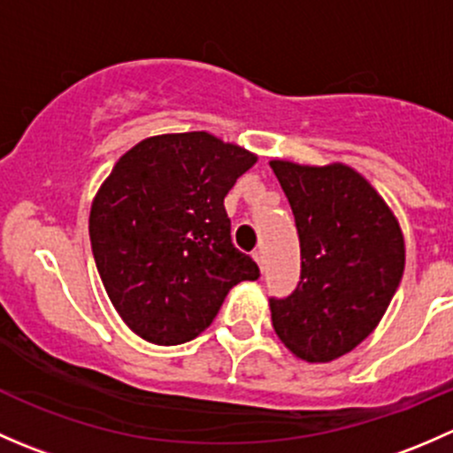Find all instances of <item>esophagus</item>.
<instances>
[{"instance_id": "34e87169", "label": "esophagus", "mask_w": 453, "mask_h": 453, "mask_svg": "<svg viewBox=\"0 0 453 453\" xmlns=\"http://www.w3.org/2000/svg\"><path fill=\"white\" fill-rule=\"evenodd\" d=\"M252 256H254V260H256V263H258V267L263 269V267H265V258H263V252H260V250H254Z\"/></svg>"}]
</instances>
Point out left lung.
Listing matches in <instances>:
<instances>
[{
	"label": "left lung",
	"instance_id": "obj_1",
	"mask_svg": "<svg viewBox=\"0 0 453 453\" xmlns=\"http://www.w3.org/2000/svg\"><path fill=\"white\" fill-rule=\"evenodd\" d=\"M300 236V282L272 298V324L298 359L326 364L377 328L405 267L403 232L366 177L346 164L272 159Z\"/></svg>",
	"mask_w": 453,
	"mask_h": 453
}]
</instances>
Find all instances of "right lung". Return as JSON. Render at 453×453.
<instances>
[{
  "label": "right lung",
  "instance_id": "add662e5",
  "mask_svg": "<svg viewBox=\"0 0 453 453\" xmlns=\"http://www.w3.org/2000/svg\"><path fill=\"white\" fill-rule=\"evenodd\" d=\"M256 159L205 131L164 134L127 150L103 181L91 201V252L109 300L142 340H195L232 287L260 276L232 245L223 205Z\"/></svg>",
  "mask_w": 453,
  "mask_h": 453
}]
</instances>
